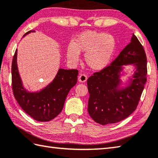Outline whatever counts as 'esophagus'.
<instances>
[{
  "label": "esophagus",
  "instance_id": "34e87169",
  "mask_svg": "<svg viewBox=\"0 0 158 158\" xmlns=\"http://www.w3.org/2000/svg\"><path fill=\"white\" fill-rule=\"evenodd\" d=\"M87 76L85 75L84 73H80V76H79V78H78V80L79 82H85L87 81Z\"/></svg>",
  "mask_w": 158,
  "mask_h": 158
}]
</instances>
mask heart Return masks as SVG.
Returning a JSON list of instances; mask_svg holds the SVG:
<instances>
[{
  "mask_svg": "<svg viewBox=\"0 0 158 158\" xmlns=\"http://www.w3.org/2000/svg\"><path fill=\"white\" fill-rule=\"evenodd\" d=\"M116 42L111 34L94 30L80 33L68 45L67 56L73 63L79 60V53H85L84 60L89 68L100 71L108 66L115 52Z\"/></svg>",
  "mask_w": 158,
  "mask_h": 158,
  "instance_id": "obj_1",
  "label": "heart"
}]
</instances>
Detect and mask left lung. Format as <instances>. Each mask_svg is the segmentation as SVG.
<instances>
[{"label":"left lung","mask_w":158,"mask_h":158,"mask_svg":"<svg viewBox=\"0 0 158 158\" xmlns=\"http://www.w3.org/2000/svg\"><path fill=\"white\" fill-rule=\"evenodd\" d=\"M134 64L136 71L128 87L120 89V71L123 65ZM147 56L134 34L131 43L105 69L87 80L88 112L96 123L114 124L124 120L136 109L147 82Z\"/></svg>","instance_id":"obj_1"}]
</instances>
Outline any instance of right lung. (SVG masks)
Listing matches in <instances>:
<instances>
[{
    "mask_svg": "<svg viewBox=\"0 0 158 158\" xmlns=\"http://www.w3.org/2000/svg\"><path fill=\"white\" fill-rule=\"evenodd\" d=\"M27 32L25 35L31 32ZM17 49L11 64V85L17 102L26 114L40 122H48L62 111L70 89L76 84L78 71L60 69L54 80L43 90L31 93L23 87L17 67Z\"/></svg>",
    "mask_w": 158,
    "mask_h": 158,
    "instance_id": "obj_1",
    "label": "right lung"
}]
</instances>
